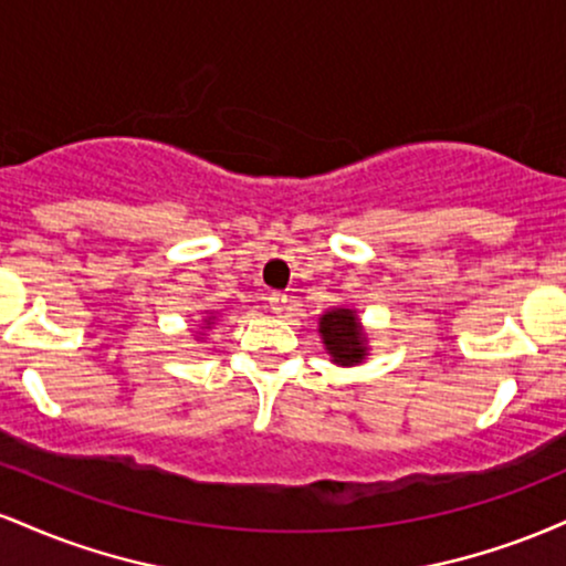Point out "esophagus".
Returning <instances> with one entry per match:
<instances>
[{
    "instance_id": "esophagus-1",
    "label": "esophagus",
    "mask_w": 566,
    "mask_h": 566,
    "mask_svg": "<svg viewBox=\"0 0 566 566\" xmlns=\"http://www.w3.org/2000/svg\"><path fill=\"white\" fill-rule=\"evenodd\" d=\"M269 305H271V311H274V314H284V311H287V305H290V297L284 295V292H274V295L269 297Z\"/></svg>"
}]
</instances>
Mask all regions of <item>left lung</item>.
Here are the masks:
<instances>
[{
    "label": "left lung",
    "mask_w": 566,
    "mask_h": 566,
    "mask_svg": "<svg viewBox=\"0 0 566 566\" xmlns=\"http://www.w3.org/2000/svg\"><path fill=\"white\" fill-rule=\"evenodd\" d=\"M319 335L329 361L337 367H356L369 356V337L354 305H333L324 311Z\"/></svg>",
    "instance_id": "8db88e82"
}]
</instances>
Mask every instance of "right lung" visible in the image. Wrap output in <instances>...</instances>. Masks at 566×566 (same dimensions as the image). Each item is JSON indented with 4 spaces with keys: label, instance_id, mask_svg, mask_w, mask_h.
I'll list each match as a JSON object with an SVG mask.
<instances>
[{
    "label": "right lung",
    "instance_id": "1",
    "mask_svg": "<svg viewBox=\"0 0 566 566\" xmlns=\"http://www.w3.org/2000/svg\"><path fill=\"white\" fill-rule=\"evenodd\" d=\"M212 324H216V316H205L201 319V329H212ZM201 337V333H197V340Z\"/></svg>",
    "mask_w": 566,
    "mask_h": 566
}]
</instances>
